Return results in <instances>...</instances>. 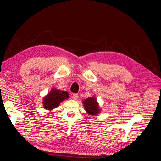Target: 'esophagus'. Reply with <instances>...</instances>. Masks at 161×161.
Masks as SVG:
<instances>
[{"label": "esophagus", "mask_w": 161, "mask_h": 161, "mask_svg": "<svg viewBox=\"0 0 161 161\" xmlns=\"http://www.w3.org/2000/svg\"><path fill=\"white\" fill-rule=\"evenodd\" d=\"M73 98L75 100H78V94H76V93H74V94H73Z\"/></svg>", "instance_id": "obj_1"}]
</instances>
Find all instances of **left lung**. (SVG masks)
<instances>
[{"mask_svg":"<svg viewBox=\"0 0 161 161\" xmlns=\"http://www.w3.org/2000/svg\"><path fill=\"white\" fill-rule=\"evenodd\" d=\"M83 104L85 110L89 115L97 116L101 111L99 104L95 96L90 97L83 100Z\"/></svg>","mask_w":161,"mask_h":161,"instance_id":"obj_1","label":"left lung"}]
</instances>
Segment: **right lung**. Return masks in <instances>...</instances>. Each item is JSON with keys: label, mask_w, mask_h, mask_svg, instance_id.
<instances>
[{"label": "right lung", "mask_w": 161, "mask_h": 161, "mask_svg": "<svg viewBox=\"0 0 161 161\" xmlns=\"http://www.w3.org/2000/svg\"><path fill=\"white\" fill-rule=\"evenodd\" d=\"M69 98L68 92L52 88L50 92L43 98V107L48 111H52L58 107L61 103Z\"/></svg>", "instance_id": "right-lung-1"}]
</instances>
